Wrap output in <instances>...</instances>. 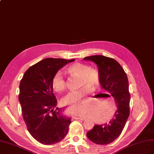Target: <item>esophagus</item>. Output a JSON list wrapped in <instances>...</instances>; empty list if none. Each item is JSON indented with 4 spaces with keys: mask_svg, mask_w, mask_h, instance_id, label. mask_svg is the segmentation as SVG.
I'll use <instances>...</instances> for the list:
<instances>
[{
    "mask_svg": "<svg viewBox=\"0 0 154 154\" xmlns=\"http://www.w3.org/2000/svg\"><path fill=\"white\" fill-rule=\"evenodd\" d=\"M76 119H79V120H85V117H77V116H73Z\"/></svg>",
    "mask_w": 154,
    "mask_h": 154,
    "instance_id": "34e87169",
    "label": "esophagus"
}]
</instances>
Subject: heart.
Returning a JSON list of instances; mask_svg holds the SVG:
<instances>
[{
    "mask_svg": "<svg viewBox=\"0 0 154 154\" xmlns=\"http://www.w3.org/2000/svg\"><path fill=\"white\" fill-rule=\"evenodd\" d=\"M66 73L70 75L79 77V85L82 88L72 90L62 97L63 104H72L80 103L77 105L84 112L85 109V104L81 103V100L88 94V87L96 88L100 82V75L96 69L90 68V67L82 63L77 62L69 66L66 69ZM51 85L53 88L57 92H61L66 88V81L61 72H57L51 80Z\"/></svg>",
    "mask_w": 154,
    "mask_h": 154,
    "instance_id": "heart-1",
    "label": "heart"
}]
</instances>
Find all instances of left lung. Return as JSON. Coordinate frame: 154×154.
I'll return each instance as SVG.
<instances>
[{
    "label": "left lung",
    "instance_id": "8db88e82",
    "mask_svg": "<svg viewBox=\"0 0 154 154\" xmlns=\"http://www.w3.org/2000/svg\"><path fill=\"white\" fill-rule=\"evenodd\" d=\"M98 67L101 87L115 98L117 109L108 123L95 125L86 135L96 144L106 145L120 136L129 116L130 94L128 79L123 68L116 60L103 55L84 58Z\"/></svg>",
    "mask_w": 154,
    "mask_h": 154
}]
</instances>
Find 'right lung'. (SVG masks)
<instances>
[{
    "label": "right lung",
    "instance_id": "1",
    "mask_svg": "<svg viewBox=\"0 0 154 154\" xmlns=\"http://www.w3.org/2000/svg\"><path fill=\"white\" fill-rule=\"evenodd\" d=\"M45 58L30 66L19 85V100L27 129L34 139L45 145L62 140L68 131L70 118L62 115L64 108L56 107L51 80L58 69L74 61Z\"/></svg>",
    "mask_w": 154,
    "mask_h": 154
}]
</instances>
